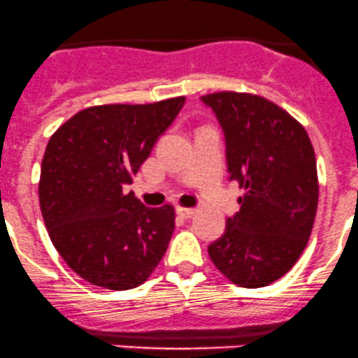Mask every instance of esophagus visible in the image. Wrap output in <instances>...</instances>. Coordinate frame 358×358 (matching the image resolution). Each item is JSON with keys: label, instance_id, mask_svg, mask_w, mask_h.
Instances as JSON below:
<instances>
[{"label": "esophagus", "instance_id": "esophagus-1", "mask_svg": "<svg viewBox=\"0 0 358 358\" xmlns=\"http://www.w3.org/2000/svg\"><path fill=\"white\" fill-rule=\"evenodd\" d=\"M176 211H178L179 217H182V218H191V217H193V215H194L196 210H193V208H184V206H178V208H176Z\"/></svg>", "mask_w": 358, "mask_h": 358}]
</instances>
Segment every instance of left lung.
<instances>
[{"instance_id": "1", "label": "left lung", "mask_w": 358, "mask_h": 358, "mask_svg": "<svg viewBox=\"0 0 358 358\" xmlns=\"http://www.w3.org/2000/svg\"><path fill=\"white\" fill-rule=\"evenodd\" d=\"M201 101L225 133L230 179L244 194L225 232L210 244L215 266L232 283L266 287L292 270L316 218V155L306 128L261 95L215 92Z\"/></svg>"}]
</instances>
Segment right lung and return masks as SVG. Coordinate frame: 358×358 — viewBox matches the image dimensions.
<instances>
[{"mask_svg":"<svg viewBox=\"0 0 358 358\" xmlns=\"http://www.w3.org/2000/svg\"><path fill=\"white\" fill-rule=\"evenodd\" d=\"M184 101L87 107L49 138L39 180L42 218L56 251L92 285H141L167 251L174 206L148 208L122 187Z\"/></svg>","mask_w":358,"mask_h":358,"instance_id":"1","label":"right lung"}]
</instances>
